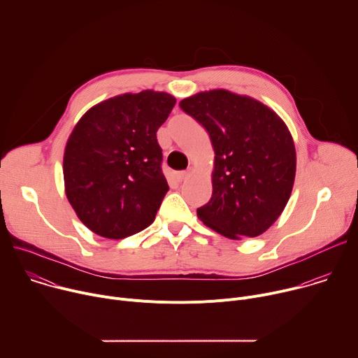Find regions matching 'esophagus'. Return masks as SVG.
I'll return each mask as SVG.
<instances>
[{
  "label": "esophagus",
  "instance_id": "esophagus-1",
  "mask_svg": "<svg viewBox=\"0 0 358 358\" xmlns=\"http://www.w3.org/2000/svg\"><path fill=\"white\" fill-rule=\"evenodd\" d=\"M191 174H192V169L189 167V169H187V170H184V171L177 173V180H178V181H184V180L189 178Z\"/></svg>",
  "mask_w": 358,
  "mask_h": 358
}]
</instances>
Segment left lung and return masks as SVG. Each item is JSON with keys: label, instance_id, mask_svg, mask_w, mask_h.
<instances>
[{"label": "left lung", "instance_id": "1", "mask_svg": "<svg viewBox=\"0 0 358 358\" xmlns=\"http://www.w3.org/2000/svg\"><path fill=\"white\" fill-rule=\"evenodd\" d=\"M180 108L206 127L215 151L213 196L198 218L231 239L264 234L294 182L296 150L285 122L261 101L224 89L196 93Z\"/></svg>", "mask_w": 358, "mask_h": 358}]
</instances>
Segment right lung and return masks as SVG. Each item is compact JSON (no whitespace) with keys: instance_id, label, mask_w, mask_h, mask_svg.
Masks as SVG:
<instances>
[{"instance_id":"obj_1","label":"right lung","mask_w":358,"mask_h":358,"mask_svg":"<svg viewBox=\"0 0 358 358\" xmlns=\"http://www.w3.org/2000/svg\"><path fill=\"white\" fill-rule=\"evenodd\" d=\"M176 97L124 93L89 109L68 138L65 192L78 218L94 234L122 239L145 229L169 191L157 130Z\"/></svg>"}]
</instances>
